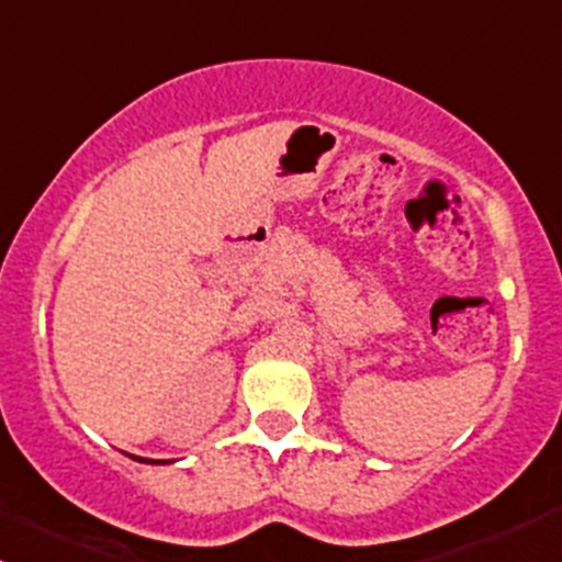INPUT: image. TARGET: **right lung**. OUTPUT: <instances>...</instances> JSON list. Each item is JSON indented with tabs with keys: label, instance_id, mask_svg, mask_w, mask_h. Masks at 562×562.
<instances>
[{
	"label": "right lung",
	"instance_id": "1",
	"mask_svg": "<svg viewBox=\"0 0 562 562\" xmlns=\"http://www.w3.org/2000/svg\"><path fill=\"white\" fill-rule=\"evenodd\" d=\"M127 457H133L135 462H146V464H168V462H171V459H146V457H135V454H127Z\"/></svg>",
	"mask_w": 562,
	"mask_h": 562
}]
</instances>
